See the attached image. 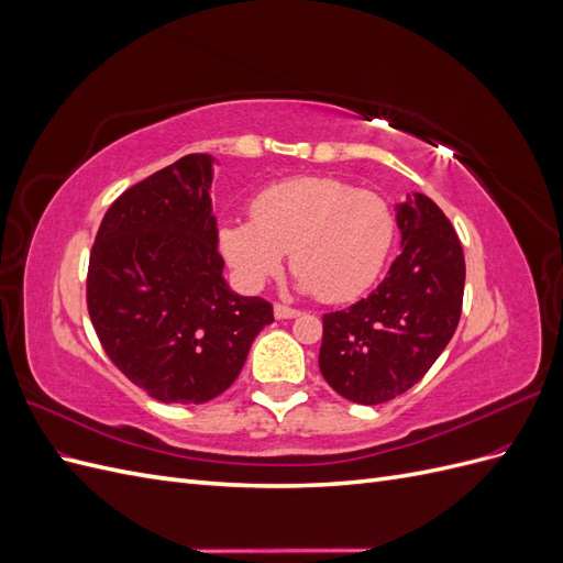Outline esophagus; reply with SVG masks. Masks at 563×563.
<instances>
[{"instance_id":"obj_1","label":"esophagus","mask_w":563,"mask_h":563,"mask_svg":"<svg viewBox=\"0 0 563 563\" xmlns=\"http://www.w3.org/2000/svg\"><path fill=\"white\" fill-rule=\"evenodd\" d=\"M300 312L298 310H294V308H288V305H275V317L277 319H296Z\"/></svg>"}]
</instances>
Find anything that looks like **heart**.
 Returning <instances> with one entry per match:
<instances>
[{"mask_svg":"<svg viewBox=\"0 0 563 563\" xmlns=\"http://www.w3.org/2000/svg\"><path fill=\"white\" fill-rule=\"evenodd\" d=\"M395 242V213L368 190L335 178H294L253 199L251 218H230L218 246L244 286L261 288L288 253L300 288L347 302L378 279Z\"/></svg>","mask_w":563,"mask_h":563,"instance_id":"heart-1","label":"heart"}]
</instances>
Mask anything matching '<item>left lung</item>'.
<instances>
[{"label": "left lung", "mask_w": 563, "mask_h": 563, "mask_svg": "<svg viewBox=\"0 0 563 563\" xmlns=\"http://www.w3.org/2000/svg\"><path fill=\"white\" fill-rule=\"evenodd\" d=\"M401 253L376 291L323 314L319 371L340 397L385 404L411 389L453 338L465 255L451 220L420 192L397 203Z\"/></svg>", "instance_id": "obj_1"}]
</instances>
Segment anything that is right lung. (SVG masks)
I'll return each instance as SVG.
<instances>
[{"instance_id": "1", "label": "right lung", "mask_w": 563, "mask_h": 563, "mask_svg": "<svg viewBox=\"0 0 563 563\" xmlns=\"http://www.w3.org/2000/svg\"><path fill=\"white\" fill-rule=\"evenodd\" d=\"M213 157L187 155L114 199L89 258L87 305L110 362L164 404H203L236 380L275 321L223 277Z\"/></svg>"}]
</instances>
